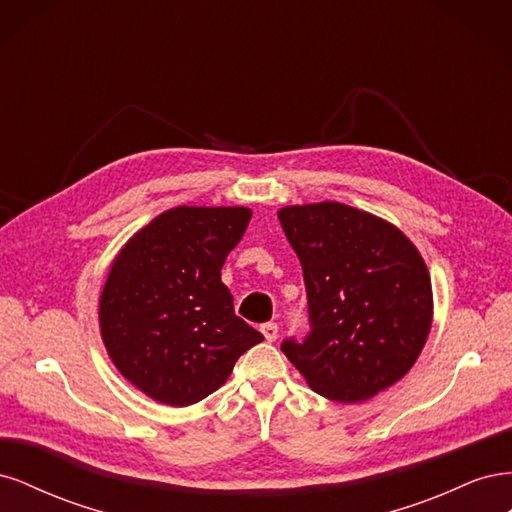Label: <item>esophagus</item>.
Instances as JSON below:
<instances>
[{"label": "esophagus", "instance_id": "34e87169", "mask_svg": "<svg viewBox=\"0 0 512 512\" xmlns=\"http://www.w3.org/2000/svg\"><path fill=\"white\" fill-rule=\"evenodd\" d=\"M260 331H262V335L267 337V342H275L277 333H280V327H277V322H265L260 327Z\"/></svg>", "mask_w": 512, "mask_h": 512}]
</instances>
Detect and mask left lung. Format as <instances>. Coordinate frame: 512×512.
Masks as SVG:
<instances>
[{
	"mask_svg": "<svg viewBox=\"0 0 512 512\" xmlns=\"http://www.w3.org/2000/svg\"><path fill=\"white\" fill-rule=\"evenodd\" d=\"M309 331L282 352L324 397L356 404L404 378L431 329V282L404 232L342 203L286 207Z\"/></svg>",
	"mask_w": 512,
	"mask_h": 512,
	"instance_id": "8db88e82",
	"label": "left lung"
}]
</instances>
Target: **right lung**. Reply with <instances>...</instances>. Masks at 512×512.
I'll list each match as a JSON object with an SVG mask.
<instances>
[{
	"mask_svg": "<svg viewBox=\"0 0 512 512\" xmlns=\"http://www.w3.org/2000/svg\"><path fill=\"white\" fill-rule=\"evenodd\" d=\"M252 220L245 207H177L123 247L100 299L104 346L117 369L168 406L205 399L262 333L235 314L226 256Z\"/></svg>",
	"mask_w": 512,
	"mask_h": 512,
	"instance_id": "obj_1",
	"label": "right lung"
}]
</instances>
